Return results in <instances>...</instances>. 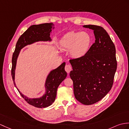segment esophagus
<instances>
[{
  "instance_id": "esophagus-1",
  "label": "esophagus",
  "mask_w": 129,
  "mask_h": 129,
  "mask_svg": "<svg viewBox=\"0 0 129 129\" xmlns=\"http://www.w3.org/2000/svg\"><path fill=\"white\" fill-rule=\"evenodd\" d=\"M71 70H72V67L70 65L68 64V65H65V70L66 71V72H67L68 74H69V73L71 71Z\"/></svg>"
}]
</instances>
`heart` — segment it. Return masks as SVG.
I'll return each mask as SVG.
<instances>
[{"mask_svg":"<svg viewBox=\"0 0 129 129\" xmlns=\"http://www.w3.org/2000/svg\"><path fill=\"white\" fill-rule=\"evenodd\" d=\"M92 44V38L86 32H68L59 41L61 49L69 50L70 55L74 58L84 56L88 52Z\"/></svg>","mask_w":129,"mask_h":129,"instance_id":"heart-1","label":"heart"}]
</instances>
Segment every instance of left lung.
I'll use <instances>...</instances> for the list:
<instances>
[{"label":"left lung","mask_w":129,"mask_h":129,"mask_svg":"<svg viewBox=\"0 0 129 129\" xmlns=\"http://www.w3.org/2000/svg\"><path fill=\"white\" fill-rule=\"evenodd\" d=\"M83 27L93 30L95 42L84 56L70 59L73 68L70 76L75 97L83 104L91 105L111 89L117 61L114 44L105 29L97 25Z\"/></svg>","instance_id":"left-lung-1"}]
</instances>
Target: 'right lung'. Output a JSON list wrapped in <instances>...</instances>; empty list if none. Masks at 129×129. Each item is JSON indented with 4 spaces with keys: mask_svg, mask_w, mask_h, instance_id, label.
I'll return each instance as SVG.
<instances>
[{
    "mask_svg": "<svg viewBox=\"0 0 129 129\" xmlns=\"http://www.w3.org/2000/svg\"><path fill=\"white\" fill-rule=\"evenodd\" d=\"M53 26V23H45L40 25H32L19 38L12 57L11 76L15 87L16 86L14 82L15 70L17 58L20 50L27 45L32 44L35 42L50 41V33L52 31V27H54ZM65 65V62H63L58 68L53 70L49 73L45 85L46 92L41 98H28L23 95L19 89L16 88L22 97L30 105L37 108L48 107L55 101L58 86L67 76V72L64 69Z\"/></svg>",
    "mask_w": 129,
    "mask_h": 129,
    "instance_id": "1",
    "label": "right lung"
}]
</instances>
